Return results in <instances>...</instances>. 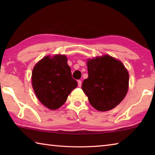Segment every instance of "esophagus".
Returning a JSON list of instances; mask_svg holds the SVG:
<instances>
[{
  "instance_id": "obj_1",
  "label": "esophagus",
  "mask_w": 155,
  "mask_h": 155,
  "mask_svg": "<svg viewBox=\"0 0 155 155\" xmlns=\"http://www.w3.org/2000/svg\"><path fill=\"white\" fill-rule=\"evenodd\" d=\"M81 85H82V81H81V80H78V87H81Z\"/></svg>"
}]
</instances>
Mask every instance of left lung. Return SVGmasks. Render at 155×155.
Here are the masks:
<instances>
[{"label": "left lung", "instance_id": "1", "mask_svg": "<svg viewBox=\"0 0 155 155\" xmlns=\"http://www.w3.org/2000/svg\"><path fill=\"white\" fill-rule=\"evenodd\" d=\"M88 78L82 90L91 105L100 111L114 109L127 95L129 74L122 63L109 55L87 59Z\"/></svg>", "mask_w": 155, "mask_h": 155}]
</instances>
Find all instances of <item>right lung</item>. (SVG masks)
<instances>
[{"mask_svg": "<svg viewBox=\"0 0 155 155\" xmlns=\"http://www.w3.org/2000/svg\"><path fill=\"white\" fill-rule=\"evenodd\" d=\"M67 61L66 56L62 54L46 56L33 68L31 80L34 91L41 103L50 109L61 107L77 87Z\"/></svg>", "mask_w": 155, "mask_h": 155, "instance_id": "1", "label": "right lung"}]
</instances>
